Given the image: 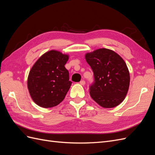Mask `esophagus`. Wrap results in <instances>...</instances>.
<instances>
[{
  "mask_svg": "<svg viewBox=\"0 0 155 155\" xmlns=\"http://www.w3.org/2000/svg\"><path fill=\"white\" fill-rule=\"evenodd\" d=\"M79 83H80V84H81V85H85V81H84V80H82V81H81L79 82Z\"/></svg>",
  "mask_w": 155,
  "mask_h": 155,
  "instance_id": "34e87169",
  "label": "esophagus"
}]
</instances>
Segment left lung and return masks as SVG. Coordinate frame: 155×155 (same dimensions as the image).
<instances>
[{
  "mask_svg": "<svg viewBox=\"0 0 155 155\" xmlns=\"http://www.w3.org/2000/svg\"><path fill=\"white\" fill-rule=\"evenodd\" d=\"M94 76L90 95L98 105L113 108L122 102L127 94L130 74L124 60L113 50L100 48L85 54Z\"/></svg>",
  "mask_w": 155,
  "mask_h": 155,
  "instance_id": "1",
  "label": "left lung"
}]
</instances>
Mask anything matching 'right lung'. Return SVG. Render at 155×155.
<instances>
[{"instance_id":"add662e5","label":"right lung","mask_w":155,"mask_h":155,"mask_svg":"<svg viewBox=\"0 0 155 155\" xmlns=\"http://www.w3.org/2000/svg\"><path fill=\"white\" fill-rule=\"evenodd\" d=\"M69 55L51 50L42 55L33 65L28 77V89L31 99L39 107L59 105L71 86L64 65Z\"/></svg>"}]
</instances>
